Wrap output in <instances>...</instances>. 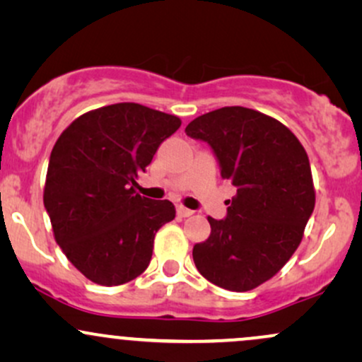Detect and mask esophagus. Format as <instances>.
Segmentation results:
<instances>
[{"instance_id":"34e87169","label":"esophagus","mask_w":362,"mask_h":362,"mask_svg":"<svg viewBox=\"0 0 362 362\" xmlns=\"http://www.w3.org/2000/svg\"><path fill=\"white\" fill-rule=\"evenodd\" d=\"M177 214L180 216V218H189V216L194 214V211L192 209H187V207H184V206H178L177 207Z\"/></svg>"}]
</instances>
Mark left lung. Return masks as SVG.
<instances>
[{"label":"left lung","mask_w":362,"mask_h":362,"mask_svg":"<svg viewBox=\"0 0 362 362\" xmlns=\"http://www.w3.org/2000/svg\"><path fill=\"white\" fill-rule=\"evenodd\" d=\"M187 136L213 149L224 180L235 185L226 218H207L211 235L192 257L207 281L228 291H250L284 267L301 243L315 207L310 160L279 120L223 107L194 119Z\"/></svg>","instance_id":"8db88e82"}]
</instances>
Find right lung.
Here are the masks:
<instances>
[{"label": "right lung", "mask_w": 362, "mask_h": 362, "mask_svg": "<svg viewBox=\"0 0 362 362\" xmlns=\"http://www.w3.org/2000/svg\"><path fill=\"white\" fill-rule=\"evenodd\" d=\"M180 124L139 103H114L80 115L56 141L44 206L57 245L86 279L119 286L146 271L175 206L136 194V178Z\"/></svg>", "instance_id": "obj_1"}]
</instances>
